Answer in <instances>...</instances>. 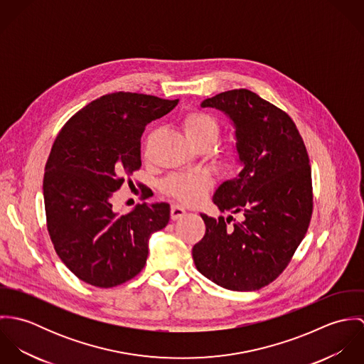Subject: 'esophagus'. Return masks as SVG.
<instances>
[{"mask_svg": "<svg viewBox=\"0 0 364 364\" xmlns=\"http://www.w3.org/2000/svg\"><path fill=\"white\" fill-rule=\"evenodd\" d=\"M185 214H186V210L183 208H181L179 205H172V206H171V218H172L173 221L181 220Z\"/></svg>", "mask_w": 364, "mask_h": 364, "instance_id": "34e87169", "label": "esophagus"}]
</instances>
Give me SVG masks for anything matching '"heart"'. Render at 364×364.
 Instances as JSON below:
<instances>
[{"mask_svg": "<svg viewBox=\"0 0 364 364\" xmlns=\"http://www.w3.org/2000/svg\"><path fill=\"white\" fill-rule=\"evenodd\" d=\"M182 127L186 137L196 149H210L220 134V124L217 119L200 110L188 113L183 119ZM211 183L213 181L210 175L205 172L173 173L162 182V191L182 203L195 205L206 196Z\"/></svg>", "mask_w": 364, "mask_h": 364, "instance_id": "1", "label": "heart"}]
</instances>
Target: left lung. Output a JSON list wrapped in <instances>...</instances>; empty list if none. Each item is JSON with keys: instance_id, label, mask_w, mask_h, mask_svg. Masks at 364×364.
I'll return each mask as SVG.
<instances>
[{"instance_id": "obj_1", "label": "left lung", "mask_w": 364, "mask_h": 364, "mask_svg": "<svg viewBox=\"0 0 364 364\" xmlns=\"http://www.w3.org/2000/svg\"><path fill=\"white\" fill-rule=\"evenodd\" d=\"M224 112L235 127L241 172L213 196L220 211L241 214L228 227L200 214L205 237L193 247L198 270L215 284L252 291L287 267L311 220V166L291 117L252 91L232 90L202 102Z\"/></svg>"}]
</instances>
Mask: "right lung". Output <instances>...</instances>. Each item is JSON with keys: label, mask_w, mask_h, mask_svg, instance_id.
<instances>
[{"label": "right lung", "mask_w": 364, "mask_h": 364, "mask_svg": "<svg viewBox=\"0 0 364 364\" xmlns=\"http://www.w3.org/2000/svg\"><path fill=\"white\" fill-rule=\"evenodd\" d=\"M178 102L107 94L78 110L54 140L43 178L48 231L55 254L80 280L109 289L144 267L149 238L168 224L169 205L141 203L119 214L112 198L141 166L146 126ZM141 192L147 199L149 188Z\"/></svg>", "instance_id": "add662e5"}]
</instances>
